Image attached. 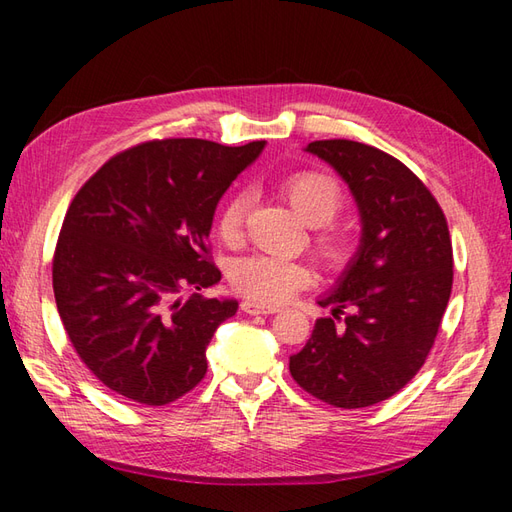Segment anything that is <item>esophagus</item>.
Listing matches in <instances>:
<instances>
[{"mask_svg":"<svg viewBox=\"0 0 512 512\" xmlns=\"http://www.w3.org/2000/svg\"><path fill=\"white\" fill-rule=\"evenodd\" d=\"M242 310L246 314H275L277 312L275 306H264V303H257V301H250V299L242 301Z\"/></svg>","mask_w":512,"mask_h":512,"instance_id":"obj_1","label":"esophagus"}]
</instances>
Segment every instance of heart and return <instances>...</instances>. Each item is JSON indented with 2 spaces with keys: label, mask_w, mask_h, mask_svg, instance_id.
Here are the masks:
<instances>
[{
  "label": "heart",
  "mask_w": 512,
  "mask_h": 512,
  "mask_svg": "<svg viewBox=\"0 0 512 512\" xmlns=\"http://www.w3.org/2000/svg\"><path fill=\"white\" fill-rule=\"evenodd\" d=\"M292 209L310 226L330 224L343 211L345 195L339 180L325 171H299L279 184ZM248 195L235 191L226 195L217 211V235L222 242L235 244L242 237ZM321 262L330 268H343L352 257L350 237L336 231H321L314 237ZM231 286L239 295L257 303H284L295 292L310 284V268L299 259L255 253L239 257L231 266Z\"/></svg>",
  "instance_id": "b5f03b06"
}]
</instances>
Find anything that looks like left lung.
I'll return each mask as SVG.
<instances>
[{
  "label": "left lung",
  "mask_w": 512,
  "mask_h": 512,
  "mask_svg": "<svg viewBox=\"0 0 512 512\" xmlns=\"http://www.w3.org/2000/svg\"><path fill=\"white\" fill-rule=\"evenodd\" d=\"M306 149L347 182L363 237L339 284L319 299L332 317L314 323L306 347L290 356V374L332 407L361 409L394 396L427 361L451 297V235L438 200L394 156L343 138Z\"/></svg>",
  "instance_id": "left-lung-1"
}]
</instances>
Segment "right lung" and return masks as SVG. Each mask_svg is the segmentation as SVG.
Here are the masks:
<instances>
[{
	"label": "right lung",
	"mask_w": 512,
	"mask_h": 512,
	"mask_svg": "<svg viewBox=\"0 0 512 512\" xmlns=\"http://www.w3.org/2000/svg\"><path fill=\"white\" fill-rule=\"evenodd\" d=\"M264 145L149 140L74 195L54 248V301L76 354L114 394L162 407L204 378L206 345L237 312L233 299L198 295L222 279L209 250L215 206Z\"/></svg>",
	"instance_id": "1"
}]
</instances>
